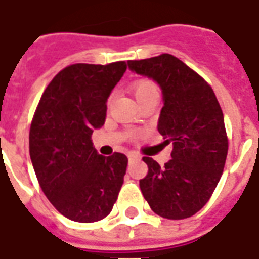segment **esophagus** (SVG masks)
Masks as SVG:
<instances>
[{"mask_svg": "<svg viewBox=\"0 0 259 259\" xmlns=\"http://www.w3.org/2000/svg\"><path fill=\"white\" fill-rule=\"evenodd\" d=\"M127 157H129V161H133V160H138V156L136 153H129L127 154Z\"/></svg>", "mask_w": 259, "mask_h": 259, "instance_id": "esophagus-1", "label": "esophagus"}]
</instances>
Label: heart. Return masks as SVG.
I'll return each mask as SVG.
<instances>
[{
    "label": "heart",
    "instance_id": "b5f03b06",
    "mask_svg": "<svg viewBox=\"0 0 259 259\" xmlns=\"http://www.w3.org/2000/svg\"><path fill=\"white\" fill-rule=\"evenodd\" d=\"M130 91L133 93V95L140 103L146 101V99H149V98L157 95V87H156V84H154L150 79L146 78H141L137 79V80H134V82L130 84ZM129 136L132 140H136V138L138 137L137 133H130Z\"/></svg>",
    "mask_w": 259,
    "mask_h": 259
}]
</instances>
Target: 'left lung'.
Wrapping results in <instances>:
<instances>
[{
    "label": "left lung",
    "mask_w": 259,
    "mask_h": 259,
    "mask_svg": "<svg viewBox=\"0 0 259 259\" xmlns=\"http://www.w3.org/2000/svg\"><path fill=\"white\" fill-rule=\"evenodd\" d=\"M130 70L154 79L164 94L157 129L172 144V160L160 166L142 157L148 175L140 180L150 208L172 221L200 211L212 196L229 150L225 118L212 87L180 59L162 54L129 60Z\"/></svg>",
    "instance_id": "obj_1"
}]
</instances>
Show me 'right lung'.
Returning a JSON list of instances; mask_svg holds the SVG:
<instances>
[{"label":"right lung","instance_id":"obj_1","mask_svg":"<svg viewBox=\"0 0 259 259\" xmlns=\"http://www.w3.org/2000/svg\"><path fill=\"white\" fill-rule=\"evenodd\" d=\"M126 67V62L71 64L51 80L34 111L29 130L34 173L47 199L71 221L107 217L123 184L127 157L98 154L91 136L105 123L106 102Z\"/></svg>","mask_w":259,"mask_h":259}]
</instances>
